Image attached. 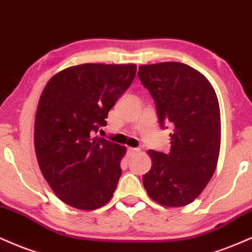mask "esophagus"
I'll return each instance as SVG.
<instances>
[{
    "mask_svg": "<svg viewBox=\"0 0 252 252\" xmlns=\"http://www.w3.org/2000/svg\"><path fill=\"white\" fill-rule=\"evenodd\" d=\"M139 151H140L139 149H132V147H129V149H127V156L133 157L134 155H137Z\"/></svg>",
    "mask_w": 252,
    "mask_h": 252,
    "instance_id": "esophagus-1",
    "label": "esophagus"
}]
</instances>
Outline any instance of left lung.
<instances>
[{
	"label": "left lung",
	"instance_id": "obj_1",
	"mask_svg": "<svg viewBox=\"0 0 252 252\" xmlns=\"http://www.w3.org/2000/svg\"><path fill=\"white\" fill-rule=\"evenodd\" d=\"M139 80L155 100L159 125L172 126L168 153L150 150L143 176L149 196L168 208L193 202L214 176L220 149V112L208 79L180 62L139 67Z\"/></svg>",
	"mask_w": 252,
	"mask_h": 252
}]
</instances>
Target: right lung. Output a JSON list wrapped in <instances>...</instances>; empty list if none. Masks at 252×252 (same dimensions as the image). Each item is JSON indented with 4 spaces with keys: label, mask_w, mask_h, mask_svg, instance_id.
Returning <instances> with one entry per match:
<instances>
[{
    "label": "right lung",
    "mask_w": 252,
    "mask_h": 252,
    "mask_svg": "<svg viewBox=\"0 0 252 252\" xmlns=\"http://www.w3.org/2000/svg\"><path fill=\"white\" fill-rule=\"evenodd\" d=\"M135 64L85 63L55 74L35 115V152L44 179L63 203L95 210L109 202L126 149L96 137L132 84Z\"/></svg>",
    "instance_id": "1"
}]
</instances>
